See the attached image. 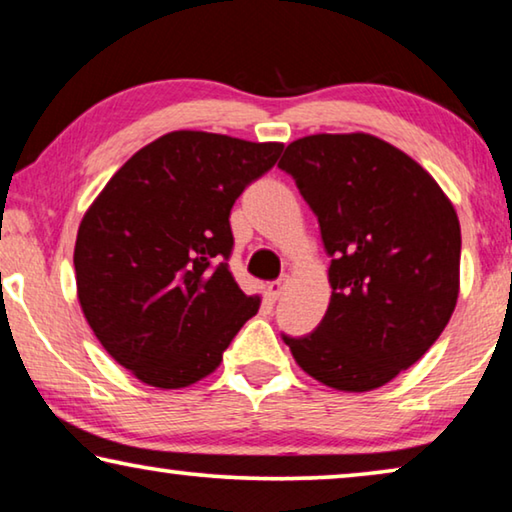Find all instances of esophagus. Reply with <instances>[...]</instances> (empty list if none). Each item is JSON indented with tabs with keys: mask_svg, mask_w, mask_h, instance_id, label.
Masks as SVG:
<instances>
[{
	"mask_svg": "<svg viewBox=\"0 0 512 512\" xmlns=\"http://www.w3.org/2000/svg\"><path fill=\"white\" fill-rule=\"evenodd\" d=\"M266 292H269V299L271 301H278L282 292H285V280H273L269 282V287H266Z\"/></svg>",
	"mask_w": 512,
	"mask_h": 512,
	"instance_id": "1",
	"label": "esophagus"
}]
</instances>
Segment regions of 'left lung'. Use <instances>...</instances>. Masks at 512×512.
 Returning a JSON list of instances; mask_svg holds the SVG:
<instances>
[{
    "label": "left lung",
    "instance_id": "8db88e82",
    "mask_svg": "<svg viewBox=\"0 0 512 512\" xmlns=\"http://www.w3.org/2000/svg\"><path fill=\"white\" fill-rule=\"evenodd\" d=\"M292 174L331 257L329 310L310 335L289 338L303 372L335 391L365 393L434 345L460 294V220L414 158L370 133L294 140Z\"/></svg>",
    "mask_w": 512,
    "mask_h": 512
}]
</instances>
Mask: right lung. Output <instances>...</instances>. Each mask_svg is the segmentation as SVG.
Instances as JSON below:
<instances>
[{
	"label": "right lung",
	"mask_w": 512,
	"mask_h": 512,
	"mask_svg": "<svg viewBox=\"0 0 512 512\" xmlns=\"http://www.w3.org/2000/svg\"><path fill=\"white\" fill-rule=\"evenodd\" d=\"M280 142L174 131L126 160L91 202L75 239V285L87 324L144 384L204 379L259 296L236 285L227 259L230 211L269 172Z\"/></svg>",
	"instance_id": "right-lung-1"
}]
</instances>
